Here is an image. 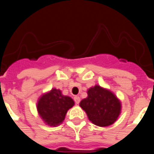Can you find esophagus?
<instances>
[{
	"instance_id": "obj_1",
	"label": "esophagus",
	"mask_w": 154,
	"mask_h": 154,
	"mask_svg": "<svg viewBox=\"0 0 154 154\" xmlns=\"http://www.w3.org/2000/svg\"><path fill=\"white\" fill-rule=\"evenodd\" d=\"M74 101H75V103H77V104H78L80 101V97H79V96H75V97H74Z\"/></svg>"
}]
</instances>
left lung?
I'll list each match as a JSON object with an SVG mask.
<instances>
[{
    "mask_svg": "<svg viewBox=\"0 0 154 154\" xmlns=\"http://www.w3.org/2000/svg\"><path fill=\"white\" fill-rule=\"evenodd\" d=\"M87 94L80 106L86 112L88 120L99 127L114 124L122 111V103L116 94L98 85L88 88Z\"/></svg>",
    "mask_w": 154,
    "mask_h": 154,
    "instance_id": "8db88e82",
    "label": "left lung"
}]
</instances>
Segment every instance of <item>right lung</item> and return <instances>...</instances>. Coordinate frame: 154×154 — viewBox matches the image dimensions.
<instances>
[{
    "mask_svg": "<svg viewBox=\"0 0 154 154\" xmlns=\"http://www.w3.org/2000/svg\"><path fill=\"white\" fill-rule=\"evenodd\" d=\"M74 105L71 97L63 95L61 90L54 88L38 98L36 109L46 125L57 127L63 123L68 110Z\"/></svg>",
    "mask_w": 154,
    "mask_h": 154,
    "instance_id": "right-lung-1",
    "label": "right lung"
}]
</instances>
